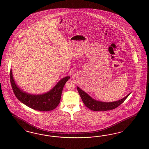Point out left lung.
<instances>
[{"instance_id":"obj_1","label":"left lung","mask_w":149,"mask_h":149,"mask_svg":"<svg viewBox=\"0 0 149 149\" xmlns=\"http://www.w3.org/2000/svg\"><path fill=\"white\" fill-rule=\"evenodd\" d=\"M77 89L84 104L90 110L96 111H108L116 108L119 105L123 103V102L129 96V95H130L129 94L127 95L123 99L119 100L118 101L107 103L98 102L95 99H92L90 96H89L84 91L81 90L79 87H77Z\"/></svg>"}]
</instances>
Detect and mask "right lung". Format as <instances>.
I'll list each match as a JSON object with an SVG mask.
<instances>
[{
  "mask_svg": "<svg viewBox=\"0 0 149 149\" xmlns=\"http://www.w3.org/2000/svg\"><path fill=\"white\" fill-rule=\"evenodd\" d=\"M10 78L14 94L19 101L34 110L48 111L56 108L58 105L63 87L70 77H64L50 92L40 95H29L20 90L15 83L11 69L10 72Z\"/></svg>",
  "mask_w": 149,
  "mask_h": 149,
  "instance_id": "add662e5",
  "label": "right lung"
}]
</instances>
